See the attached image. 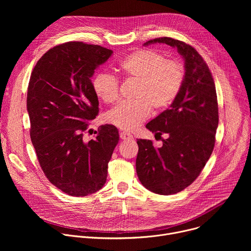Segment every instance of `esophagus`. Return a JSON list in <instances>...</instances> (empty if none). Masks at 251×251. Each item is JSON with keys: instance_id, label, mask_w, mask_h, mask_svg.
Listing matches in <instances>:
<instances>
[{"instance_id": "esophagus-1", "label": "esophagus", "mask_w": 251, "mask_h": 251, "mask_svg": "<svg viewBox=\"0 0 251 251\" xmlns=\"http://www.w3.org/2000/svg\"><path fill=\"white\" fill-rule=\"evenodd\" d=\"M120 138H121L122 140H131V139H133V136H132L130 133L121 132V133H120Z\"/></svg>"}]
</instances>
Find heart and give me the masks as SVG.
<instances>
[{
	"instance_id": "1",
	"label": "heart",
	"mask_w": 251,
	"mask_h": 251,
	"mask_svg": "<svg viewBox=\"0 0 251 251\" xmlns=\"http://www.w3.org/2000/svg\"><path fill=\"white\" fill-rule=\"evenodd\" d=\"M117 70L125 79L136 81L135 100L118 104L107 115L110 124L124 131L136 129L148 118L151 109L154 112L167 109L180 93L185 79V68L180 61L166 59L154 50L132 51L118 63ZM92 88L107 104L118 99L119 83L109 75L98 74Z\"/></svg>"
}]
</instances>
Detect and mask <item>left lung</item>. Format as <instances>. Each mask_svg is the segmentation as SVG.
<instances>
[{"instance_id":"left-lung-1","label":"left lung","mask_w":251,"mask_h":251,"mask_svg":"<svg viewBox=\"0 0 251 251\" xmlns=\"http://www.w3.org/2000/svg\"><path fill=\"white\" fill-rule=\"evenodd\" d=\"M166 44L176 49L185 61L182 89L171 104L146 128L160 136L163 146L138 139L136 172L141 184L159 195H173L189 187L209 159L216 142L219 107L209 68L190 45L172 38H158L144 46Z\"/></svg>"}]
</instances>
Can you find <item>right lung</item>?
Here are the masks:
<instances>
[{"label": "right lung", "mask_w": 251, "mask_h": 251, "mask_svg": "<svg viewBox=\"0 0 251 251\" xmlns=\"http://www.w3.org/2000/svg\"><path fill=\"white\" fill-rule=\"evenodd\" d=\"M112 53L96 45L65 43L47 51L30 75L26 109L32 145L49 181L69 196L85 197L104 186L118 144V130L109 124L95 139H83L98 114L91 77Z\"/></svg>", "instance_id": "add662e5"}]
</instances>
